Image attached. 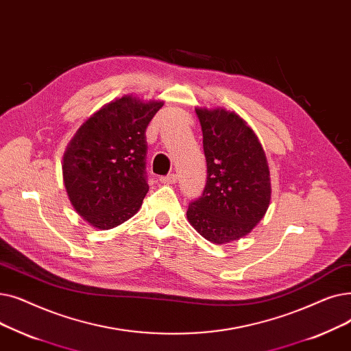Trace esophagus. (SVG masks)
Instances as JSON below:
<instances>
[{
    "mask_svg": "<svg viewBox=\"0 0 351 351\" xmlns=\"http://www.w3.org/2000/svg\"><path fill=\"white\" fill-rule=\"evenodd\" d=\"M160 181L162 182V184H176V182H177V176L174 173L167 174L164 177H160Z\"/></svg>",
    "mask_w": 351,
    "mask_h": 351,
    "instance_id": "1",
    "label": "esophagus"
}]
</instances>
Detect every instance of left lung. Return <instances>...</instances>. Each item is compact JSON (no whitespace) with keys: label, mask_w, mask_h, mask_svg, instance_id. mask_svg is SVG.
I'll use <instances>...</instances> for the list:
<instances>
[{"label":"left lung","mask_w":351,"mask_h":351,"mask_svg":"<svg viewBox=\"0 0 351 351\" xmlns=\"http://www.w3.org/2000/svg\"><path fill=\"white\" fill-rule=\"evenodd\" d=\"M203 131L207 182L187 210L199 236L226 244L247 236L271 198L269 164L254 131L234 111L195 108Z\"/></svg>","instance_id":"left-lung-1"}]
</instances>
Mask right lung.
Wrapping results in <instances>:
<instances>
[{"instance_id": "add662e5", "label": "right lung", "mask_w": 351, "mask_h": 351, "mask_svg": "<svg viewBox=\"0 0 351 351\" xmlns=\"http://www.w3.org/2000/svg\"><path fill=\"white\" fill-rule=\"evenodd\" d=\"M162 106L132 95L117 98L94 112L66 147V194L94 228H114L140 210L148 191L145 130Z\"/></svg>"}]
</instances>
